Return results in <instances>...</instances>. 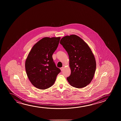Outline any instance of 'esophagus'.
Listing matches in <instances>:
<instances>
[{
	"label": "esophagus",
	"instance_id": "34e87169",
	"mask_svg": "<svg viewBox=\"0 0 121 121\" xmlns=\"http://www.w3.org/2000/svg\"><path fill=\"white\" fill-rule=\"evenodd\" d=\"M64 69V67H62L60 68V69L61 70V71H63V70Z\"/></svg>",
	"mask_w": 121,
	"mask_h": 121
}]
</instances>
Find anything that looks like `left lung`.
<instances>
[{
    "mask_svg": "<svg viewBox=\"0 0 121 121\" xmlns=\"http://www.w3.org/2000/svg\"><path fill=\"white\" fill-rule=\"evenodd\" d=\"M60 43L68 53L71 73L67 78L71 86L81 88L89 84L93 80L96 70L94 55L88 44L75 35H66Z\"/></svg>",
    "mask_w": 121,
    "mask_h": 121,
    "instance_id": "left-lung-1",
    "label": "left lung"
}]
</instances>
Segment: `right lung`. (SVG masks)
<instances>
[{
    "instance_id": "1",
    "label": "right lung",
    "mask_w": 121,
    "mask_h": 121,
    "mask_svg": "<svg viewBox=\"0 0 121 121\" xmlns=\"http://www.w3.org/2000/svg\"><path fill=\"white\" fill-rule=\"evenodd\" d=\"M60 37H45L33 45L25 62L27 75L33 86L44 90L55 83L61 70L52 55L58 47Z\"/></svg>"
}]
</instances>
